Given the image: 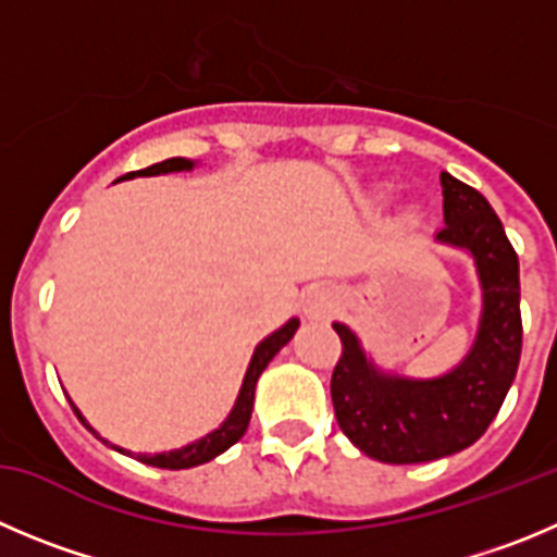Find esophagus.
I'll list each match as a JSON object with an SVG mask.
<instances>
[{
  "instance_id": "obj_1",
  "label": "esophagus",
  "mask_w": 557,
  "mask_h": 557,
  "mask_svg": "<svg viewBox=\"0 0 557 557\" xmlns=\"http://www.w3.org/2000/svg\"><path fill=\"white\" fill-rule=\"evenodd\" d=\"M335 313V296L326 288H315L313 294H308L305 299V315L313 321H324Z\"/></svg>"
}]
</instances>
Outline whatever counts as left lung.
Instances as JSON below:
<instances>
[{
  "label": "left lung",
  "instance_id": "obj_1",
  "mask_svg": "<svg viewBox=\"0 0 557 557\" xmlns=\"http://www.w3.org/2000/svg\"><path fill=\"white\" fill-rule=\"evenodd\" d=\"M445 227L436 242L465 249L481 280V321L470 355L436 379L384 373L346 324L332 371V407L351 443L384 465H418L470 448L500 412L522 355L519 258L490 200L443 173Z\"/></svg>",
  "mask_w": 557,
  "mask_h": 557
}]
</instances>
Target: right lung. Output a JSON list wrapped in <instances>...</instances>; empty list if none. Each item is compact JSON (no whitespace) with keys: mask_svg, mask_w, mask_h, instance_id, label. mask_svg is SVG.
<instances>
[{"mask_svg":"<svg viewBox=\"0 0 557 557\" xmlns=\"http://www.w3.org/2000/svg\"><path fill=\"white\" fill-rule=\"evenodd\" d=\"M195 168V161L191 159H184V156H175V159H164L159 161V164H150V168L145 170H137V173H128L123 175V178H134V175H164V173H184V170H191ZM296 326H299V319H290L288 324L280 326L277 332H272L269 337H263L258 346H255V355L252 360H249V368L247 373H244V382H242V389H238V398H236V407L231 409V414H227L225 423L220 425L216 431H211V434H206L202 440H197V443L191 445H184V448L178 450H168V454H134L137 456L143 465H150V467H161V470H186V467H197V465H206V461L216 459L220 454H225L231 445H236L238 440L244 436V431H247L249 425V418H252V401H255V384H258V376L263 373V368L272 362V357L277 355L280 349H283L285 343L294 337ZM71 407H74L76 418L82 420V423L87 425V429L92 431V425L87 423L85 418H82V412L76 409V404L71 401ZM92 434L98 436V431H92ZM101 443H107L103 436H98ZM109 445V443H107ZM114 450H121V454H128L132 456V450H123L117 448V445H112Z\"/></svg>","mask_w":557,"mask_h":557,"instance_id":"1","label":"right lung"}]
</instances>
